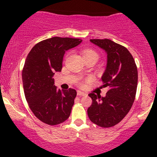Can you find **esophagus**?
Masks as SVG:
<instances>
[{
    "label": "esophagus",
    "instance_id": "34e87169",
    "mask_svg": "<svg viewBox=\"0 0 157 157\" xmlns=\"http://www.w3.org/2000/svg\"><path fill=\"white\" fill-rule=\"evenodd\" d=\"M77 94L78 96H86V95H87V94L83 92V91H80V90H78V91H77Z\"/></svg>",
    "mask_w": 157,
    "mask_h": 157
}]
</instances>
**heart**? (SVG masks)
I'll return each mask as SVG.
<instances>
[{"label":"heart","instance_id":"b5f03b06","mask_svg":"<svg viewBox=\"0 0 157 157\" xmlns=\"http://www.w3.org/2000/svg\"><path fill=\"white\" fill-rule=\"evenodd\" d=\"M82 56H83V57H90V56H95V57H98V55H97V54L96 53V52L91 49L85 50V51H83V52H82ZM85 86L84 82H81L80 86Z\"/></svg>","mask_w":157,"mask_h":157}]
</instances>
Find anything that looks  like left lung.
Segmentation results:
<instances>
[{"label":"left lung","mask_w":157,"mask_h":157,"mask_svg":"<svg viewBox=\"0 0 157 157\" xmlns=\"http://www.w3.org/2000/svg\"><path fill=\"white\" fill-rule=\"evenodd\" d=\"M91 43L105 50L107 66L102 76L104 87L109 90L105 97L89 94L92 100L88 116L102 128L118 124L130 111L135 100L138 72L133 56L125 46L109 39H91Z\"/></svg>","instance_id":"obj_1"}]
</instances>
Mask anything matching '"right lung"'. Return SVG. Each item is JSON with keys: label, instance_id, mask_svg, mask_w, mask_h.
Instances as JSON below:
<instances>
[{"label": "right lung", "instance_id": "add662e5", "mask_svg": "<svg viewBox=\"0 0 157 157\" xmlns=\"http://www.w3.org/2000/svg\"><path fill=\"white\" fill-rule=\"evenodd\" d=\"M81 42L54 37L37 43L27 55L22 71L25 97L36 117L47 125H58L69 117L77 91L57 89L52 77L61 71L66 51Z\"/></svg>", "mask_w": 157, "mask_h": 157}]
</instances>
